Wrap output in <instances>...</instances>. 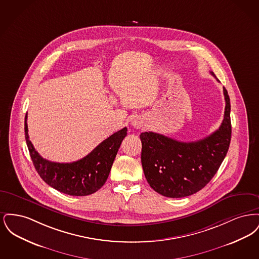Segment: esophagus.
<instances>
[{"label":"esophagus","mask_w":259,"mask_h":259,"mask_svg":"<svg viewBox=\"0 0 259 259\" xmlns=\"http://www.w3.org/2000/svg\"><path fill=\"white\" fill-rule=\"evenodd\" d=\"M132 125L137 129H139V128H141L143 126V121L141 119H139V118H136V119L132 121Z\"/></svg>","instance_id":"esophagus-1"}]
</instances>
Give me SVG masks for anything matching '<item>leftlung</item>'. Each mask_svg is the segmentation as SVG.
Segmentation results:
<instances>
[{
	"label": "left lung",
	"instance_id": "obj_1",
	"mask_svg": "<svg viewBox=\"0 0 259 259\" xmlns=\"http://www.w3.org/2000/svg\"><path fill=\"white\" fill-rule=\"evenodd\" d=\"M210 74L215 77L212 72ZM223 94L225 111L222 125L202 140L185 143L153 132L140 135L144 172L157 193L170 198L192 195L208 185L218 172L231 140V106L225 88Z\"/></svg>",
	"mask_w": 259,
	"mask_h": 259
}]
</instances>
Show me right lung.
<instances>
[{
    "label": "right lung",
    "mask_w": 259,
    "mask_h": 259,
    "mask_svg": "<svg viewBox=\"0 0 259 259\" xmlns=\"http://www.w3.org/2000/svg\"><path fill=\"white\" fill-rule=\"evenodd\" d=\"M25 139L30 156L39 177L54 189L72 196H87L105 185L118 148L127 135V128L103 141L85 157L72 163H57L42 158L29 140L27 114Z\"/></svg>",
    "instance_id": "1"
}]
</instances>
